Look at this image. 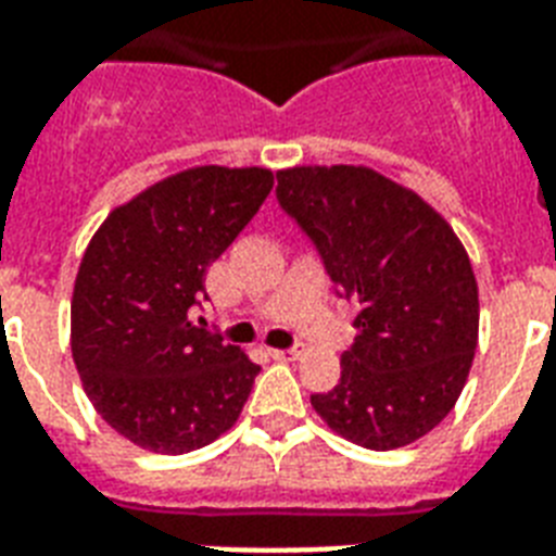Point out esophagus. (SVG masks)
<instances>
[{
    "label": "esophagus",
    "mask_w": 556,
    "mask_h": 556,
    "mask_svg": "<svg viewBox=\"0 0 556 556\" xmlns=\"http://www.w3.org/2000/svg\"><path fill=\"white\" fill-rule=\"evenodd\" d=\"M268 355L274 361H296L300 357V349H268Z\"/></svg>",
    "instance_id": "obj_1"
}]
</instances>
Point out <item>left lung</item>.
I'll return each instance as SVG.
<instances>
[{
    "mask_svg": "<svg viewBox=\"0 0 556 556\" xmlns=\"http://www.w3.org/2000/svg\"><path fill=\"white\" fill-rule=\"evenodd\" d=\"M277 201L355 300L340 380L312 395L331 430L366 450L413 444L456 406L479 340V288L453 227L369 167L277 173Z\"/></svg>",
    "mask_w": 556,
    "mask_h": 556,
    "instance_id": "8db88e82",
    "label": "left lung"
}]
</instances>
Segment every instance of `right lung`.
Returning a JSON list of instances; mask_svg holds the SVG:
<instances>
[{"label":"right lung","mask_w":556,"mask_h":556,"mask_svg":"<svg viewBox=\"0 0 556 556\" xmlns=\"http://www.w3.org/2000/svg\"><path fill=\"white\" fill-rule=\"evenodd\" d=\"M274 187L262 167H192L115 207L83 253L72 355L100 418L152 453L181 456L233 427L260 366L204 323L207 268Z\"/></svg>","instance_id":"add662e5"}]
</instances>
